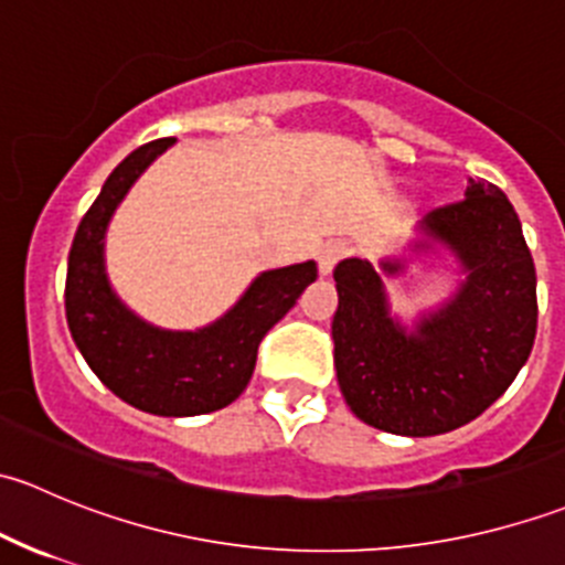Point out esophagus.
<instances>
[{
    "label": "esophagus",
    "mask_w": 565,
    "mask_h": 565,
    "mask_svg": "<svg viewBox=\"0 0 565 565\" xmlns=\"http://www.w3.org/2000/svg\"><path fill=\"white\" fill-rule=\"evenodd\" d=\"M347 254V243H341V241H330V243H324L322 248H319V273H322V276H330V273H333V267H335V262L341 259V256Z\"/></svg>",
    "instance_id": "1"
}]
</instances>
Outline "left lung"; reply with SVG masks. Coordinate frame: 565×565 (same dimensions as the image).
<instances>
[{"instance_id":"obj_1","label":"left lung","mask_w":565,"mask_h":565,"mask_svg":"<svg viewBox=\"0 0 565 565\" xmlns=\"http://www.w3.org/2000/svg\"><path fill=\"white\" fill-rule=\"evenodd\" d=\"M415 254L448 250L457 292L413 324L391 311L380 267L350 256L335 265L339 309L333 358L341 396L374 429L404 437L446 435L498 402L525 366L535 339V267L516 210L498 185L467 177L465 199L424 215Z\"/></svg>"}]
</instances>
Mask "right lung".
Segmentation results:
<instances>
[{"mask_svg":"<svg viewBox=\"0 0 565 565\" xmlns=\"http://www.w3.org/2000/svg\"><path fill=\"white\" fill-rule=\"evenodd\" d=\"M174 139L130 152L100 188L67 256L65 315L73 341L100 383L130 407L188 418L226 407L246 391L256 350L317 278V262L265 270L235 306L196 330H167L128 309L106 273V230L136 180Z\"/></svg>","mask_w":565,"mask_h":565,"instance_id":"add662e5","label":"right lung"}]
</instances>
